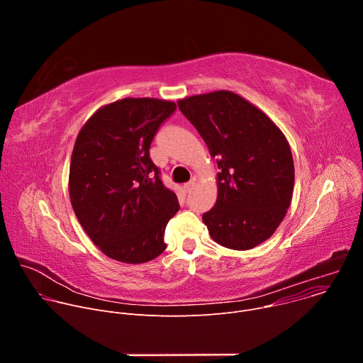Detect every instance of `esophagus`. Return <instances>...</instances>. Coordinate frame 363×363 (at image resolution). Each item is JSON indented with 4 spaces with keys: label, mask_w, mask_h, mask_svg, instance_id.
Masks as SVG:
<instances>
[{
    "label": "esophagus",
    "mask_w": 363,
    "mask_h": 363,
    "mask_svg": "<svg viewBox=\"0 0 363 363\" xmlns=\"http://www.w3.org/2000/svg\"><path fill=\"white\" fill-rule=\"evenodd\" d=\"M194 186H195V181H189L186 184H184V191L185 192H191L194 189Z\"/></svg>",
    "instance_id": "34e87169"
}]
</instances>
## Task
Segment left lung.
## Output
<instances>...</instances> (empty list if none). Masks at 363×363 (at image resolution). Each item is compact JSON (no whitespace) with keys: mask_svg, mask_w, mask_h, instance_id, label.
Segmentation results:
<instances>
[{"mask_svg":"<svg viewBox=\"0 0 363 363\" xmlns=\"http://www.w3.org/2000/svg\"><path fill=\"white\" fill-rule=\"evenodd\" d=\"M178 108L217 160L218 195L202 216L211 238L231 250H251L269 240L291 203L294 164L280 128L230 90L194 94Z\"/></svg>","mask_w":363,"mask_h":363,"instance_id":"left-lung-1","label":"left lung"}]
</instances>
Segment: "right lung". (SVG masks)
Listing matches in <instances>:
<instances>
[{
	"instance_id": "obj_1",
	"label": "right lung",
	"mask_w": 363,
	"mask_h": 363,
	"mask_svg": "<svg viewBox=\"0 0 363 363\" xmlns=\"http://www.w3.org/2000/svg\"><path fill=\"white\" fill-rule=\"evenodd\" d=\"M177 109L171 100L125 97L99 108L80 129L70 161L73 211L100 251L126 264L164 252L177 194L160 179L149 146Z\"/></svg>"
}]
</instances>
